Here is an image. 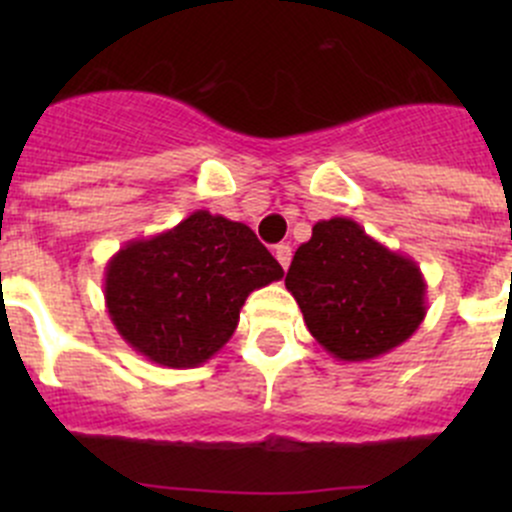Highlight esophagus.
Wrapping results in <instances>:
<instances>
[{
    "label": "esophagus",
    "mask_w": 512,
    "mask_h": 512,
    "mask_svg": "<svg viewBox=\"0 0 512 512\" xmlns=\"http://www.w3.org/2000/svg\"><path fill=\"white\" fill-rule=\"evenodd\" d=\"M275 257H277V262H280V265H282V270H287L289 262H292V247H289V245H277L275 247Z\"/></svg>",
    "instance_id": "34e87169"
}]
</instances>
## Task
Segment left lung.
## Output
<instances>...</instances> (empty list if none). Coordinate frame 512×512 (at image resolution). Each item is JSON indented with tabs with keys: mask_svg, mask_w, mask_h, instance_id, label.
<instances>
[{
	"mask_svg": "<svg viewBox=\"0 0 512 512\" xmlns=\"http://www.w3.org/2000/svg\"><path fill=\"white\" fill-rule=\"evenodd\" d=\"M309 334L339 361H366L404 344L426 317V280L352 218L319 220L285 277Z\"/></svg>",
	"mask_w": 512,
	"mask_h": 512,
	"instance_id": "obj_1",
	"label": "left lung"
}]
</instances>
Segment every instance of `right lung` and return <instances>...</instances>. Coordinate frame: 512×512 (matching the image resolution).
Masks as SVG:
<instances>
[{
	"label": "right lung",
	"mask_w": 512,
	"mask_h": 512,
	"mask_svg": "<svg viewBox=\"0 0 512 512\" xmlns=\"http://www.w3.org/2000/svg\"><path fill=\"white\" fill-rule=\"evenodd\" d=\"M285 277L245 223L195 210L108 260L103 297L128 347L168 369H195L230 342L250 292Z\"/></svg>",
	"instance_id": "right-lung-1"
}]
</instances>
